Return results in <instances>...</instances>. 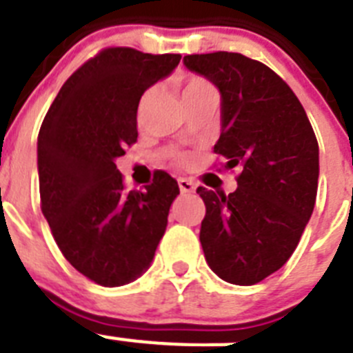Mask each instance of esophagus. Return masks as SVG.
<instances>
[{
    "mask_svg": "<svg viewBox=\"0 0 353 353\" xmlns=\"http://www.w3.org/2000/svg\"><path fill=\"white\" fill-rule=\"evenodd\" d=\"M179 188L182 193H193L194 189H196V183L189 179H179Z\"/></svg>",
    "mask_w": 353,
    "mask_h": 353,
    "instance_id": "1",
    "label": "esophagus"
}]
</instances>
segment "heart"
<instances>
[{
  "label": "heart",
  "mask_w": 353,
  "mask_h": 353,
  "mask_svg": "<svg viewBox=\"0 0 353 353\" xmlns=\"http://www.w3.org/2000/svg\"><path fill=\"white\" fill-rule=\"evenodd\" d=\"M211 90H214V86L209 83L208 79L193 75V77L185 79V83H183V97L198 95V93H203V92H211ZM148 99H150V92H145L144 95H142L141 106H144ZM171 157H173L174 160H179V162H183V160L189 159L188 153H182V151H171Z\"/></svg>",
  "instance_id": "b5f03b06"
}]
</instances>
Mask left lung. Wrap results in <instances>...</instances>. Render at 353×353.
Returning <instances> with one entry per match:
<instances>
[{"instance_id":"1","label":"left lung","mask_w":353,"mask_h":353,"mask_svg":"<svg viewBox=\"0 0 353 353\" xmlns=\"http://www.w3.org/2000/svg\"><path fill=\"white\" fill-rule=\"evenodd\" d=\"M222 93L214 153L240 168L234 193L198 188L200 241L209 267L234 285H256L292 256L314 211L319 148L299 99L274 70L236 52L183 57Z\"/></svg>"}]
</instances>
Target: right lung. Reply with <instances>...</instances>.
Returning a JSON list of instances; mask_svg holds the SVG:
<instances>
[{"label": "right lung", "instance_id": "right-lung-1", "mask_svg": "<svg viewBox=\"0 0 353 353\" xmlns=\"http://www.w3.org/2000/svg\"><path fill=\"white\" fill-rule=\"evenodd\" d=\"M180 54L110 46L66 79L37 137L41 211L70 265L103 287L133 281L150 267L176 194L157 171L126 191L115 159L135 144L142 93L180 63Z\"/></svg>", "mask_w": 353, "mask_h": 353}]
</instances>
